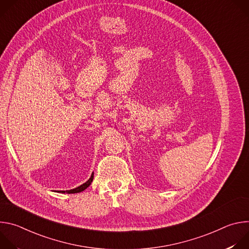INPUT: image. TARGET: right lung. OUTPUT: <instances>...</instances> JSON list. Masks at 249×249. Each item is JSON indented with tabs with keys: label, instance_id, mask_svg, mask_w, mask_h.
I'll list each match as a JSON object with an SVG mask.
<instances>
[{
	"label": "right lung",
	"instance_id": "right-lung-1",
	"mask_svg": "<svg viewBox=\"0 0 249 249\" xmlns=\"http://www.w3.org/2000/svg\"><path fill=\"white\" fill-rule=\"evenodd\" d=\"M92 179H93V172H92V174L89 177V179L87 182H85L84 184L78 186L77 188L71 189V190H66V191H58V192H60V193H68V194H71V193H80V192L86 190L90 185V183L92 182Z\"/></svg>",
	"mask_w": 249,
	"mask_h": 249
}]
</instances>
